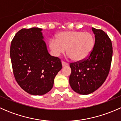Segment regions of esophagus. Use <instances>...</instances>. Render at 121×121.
<instances>
[{"label": "esophagus", "instance_id": "1", "mask_svg": "<svg viewBox=\"0 0 121 121\" xmlns=\"http://www.w3.org/2000/svg\"><path fill=\"white\" fill-rule=\"evenodd\" d=\"M61 63H62V65H63V67H65V66H67L68 65V64L67 63H65V62L63 61H61Z\"/></svg>", "mask_w": 121, "mask_h": 121}]
</instances>
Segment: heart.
Masks as SVG:
<instances>
[{
  "label": "heart",
  "mask_w": 121,
  "mask_h": 121,
  "mask_svg": "<svg viewBox=\"0 0 121 121\" xmlns=\"http://www.w3.org/2000/svg\"><path fill=\"white\" fill-rule=\"evenodd\" d=\"M94 43V37L91 33L65 31L58 33L56 39H50L49 47L56 56L64 53L66 48L67 53L72 60L80 61L90 54Z\"/></svg>",
  "instance_id": "heart-1"
}]
</instances>
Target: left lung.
Wrapping results in <instances>:
<instances>
[{"mask_svg":"<svg viewBox=\"0 0 121 121\" xmlns=\"http://www.w3.org/2000/svg\"><path fill=\"white\" fill-rule=\"evenodd\" d=\"M92 30L95 44L91 53L84 60L69 64V85L75 92L82 95L94 92L105 82L112 57V46L108 35L101 29L92 27Z\"/></svg>","mask_w":121,"mask_h":121,"instance_id":"left-lung-1","label":"left lung"}]
</instances>
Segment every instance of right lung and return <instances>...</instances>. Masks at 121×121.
I'll use <instances>...</instances> for the list:
<instances>
[{"instance_id": "obj_1", "label": "right lung", "mask_w": 121, "mask_h": 121, "mask_svg": "<svg viewBox=\"0 0 121 121\" xmlns=\"http://www.w3.org/2000/svg\"><path fill=\"white\" fill-rule=\"evenodd\" d=\"M41 30L38 27L19 30L12 40L10 52L16 81L34 95L49 92L62 68L61 60L48 53Z\"/></svg>"}]
</instances>
